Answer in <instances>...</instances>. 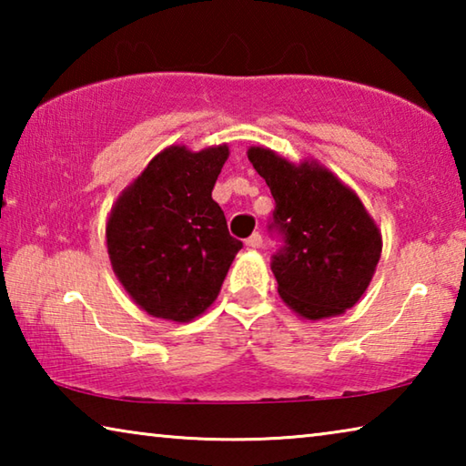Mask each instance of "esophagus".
Masks as SVG:
<instances>
[{"label": "esophagus", "instance_id": "34e87169", "mask_svg": "<svg viewBox=\"0 0 466 466\" xmlns=\"http://www.w3.org/2000/svg\"><path fill=\"white\" fill-rule=\"evenodd\" d=\"M247 247H250V248H261V247H263V236L258 234V232L250 234L248 238H247Z\"/></svg>", "mask_w": 466, "mask_h": 466}]
</instances>
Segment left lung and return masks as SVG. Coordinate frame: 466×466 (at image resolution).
<instances>
[{
  "instance_id": "1",
  "label": "left lung",
  "mask_w": 466,
  "mask_h": 466,
  "mask_svg": "<svg viewBox=\"0 0 466 466\" xmlns=\"http://www.w3.org/2000/svg\"><path fill=\"white\" fill-rule=\"evenodd\" d=\"M248 160L275 199L267 230L278 291L299 317L317 320L351 309L372 279L382 238L358 195L319 164H291L250 147Z\"/></svg>"
}]
</instances>
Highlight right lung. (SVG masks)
<instances>
[{"label":"right lung","mask_w":466,"mask_h":466,"mask_svg":"<svg viewBox=\"0 0 466 466\" xmlns=\"http://www.w3.org/2000/svg\"><path fill=\"white\" fill-rule=\"evenodd\" d=\"M228 147L157 154L110 211L106 247L116 278L147 314L193 320L211 306L242 242L211 191Z\"/></svg>","instance_id":"1"}]
</instances>
